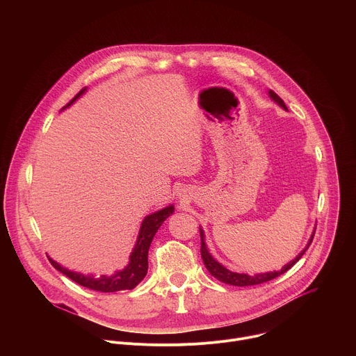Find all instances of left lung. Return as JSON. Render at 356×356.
Instances as JSON below:
<instances>
[{
    "label": "left lung",
    "mask_w": 356,
    "mask_h": 356,
    "mask_svg": "<svg viewBox=\"0 0 356 356\" xmlns=\"http://www.w3.org/2000/svg\"><path fill=\"white\" fill-rule=\"evenodd\" d=\"M269 95L276 101V103H277L280 107H283L284 110H287V107H286V104H284V101H283L275 91L270 90V91H269ZM314 234H316V229H314V232H313V235H312V238H310L307 246L304 248L290 264L284 265V266L282 268V270H279V272H269V273H261V275H255V276H249V275H245V273H235V272L228 270V269L224 268L222 265H220V264L210 255V253H209V250H207V248H206V242H204V234H202L201 229H200V236H201V248H200V252H201L202 262H204V265H206L207 270L210 272V275L214 276V277H217L220 282H222V283H225V284H231V286H253V284H261V283L269 282V280H272V279H275V277L283 275L284 272H287V270L304 255V252H306V250L309 249V246H310L312 242H313Z\"/></svg>",
    "instance_id": "8db88e82"
}]
</instances>
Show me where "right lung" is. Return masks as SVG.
<instances>
[{
	"label": "right lung",
	"mask_w": 356,
	"mask_h": 356,
	"mask_svg": "<svg viewBox=\"0 0 356 356\" xmlns=\"http://www.w3.org/2000/svg\"><path fill=\"white\" fill-rule=\"evenodd\" d=\"M84 90L86 88L80 90V92L70 101L69 104H66V107H69L76 98H79L84 92ZM173 211H175V207L169 206L161 211H156L154 214L147 216L142 221L138 241L131 253L128 266L124 270H120L113 276H99V277L84 276V275L74 273V272L65 269L63 266H60L59 264H56L50 258H49V262L52 264V266L55 269H58L60 273L66 275L69 279H72L73 282L79 283L83 287H87V289L95 290V291H101V293H114V291H120V290H131L146 276V273H147V250H149L150 242H152V239H154L159 227L163 224V221L169 216L173 214Z\"/></svg>",
	"instance_id": "1"
}]
</instances>
